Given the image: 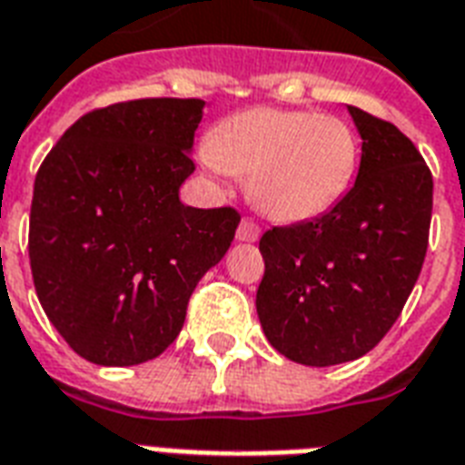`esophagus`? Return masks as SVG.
<instances>
[{
	"instance_id": "obj_1",
	"label": "esophagus",
	"mask_w": 465,
	"mask_h": 465,
	"mask_svg": "<svg viewBox=\"0 0 465 465\" xmlns=\"http://www.w3.org/2000/svg\"><path fill=\"white\" fill-rule=\"evenodd\" d=\"M236 239L246 241V243H253V241L261 239V229H258L251 219H241L239 229H236Z\"/></svg>"
}]
</instances>
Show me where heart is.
Returning a JSON list of instances; mask_svg holds the SVG:
<instances>
[{
    "label": "heart",
    "instance_id": "b5f03b06",
    "mask_svg": "<svg viewBox=\"0 0 465 465\" xmlns=\"http://www.w3.org/2000/svg\"><path fill=\"white\" fill-rule=\"evenodd\" d=\"M200 158L222 177H248L261 212L297 224L322 217L349 193L361 143L339 116L251 106L217 124Z\"/></svg>",
    "mask_w": 465,
    "mask_h": 465
}]
</instances>
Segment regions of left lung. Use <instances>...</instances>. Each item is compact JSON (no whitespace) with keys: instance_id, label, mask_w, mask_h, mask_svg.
<instances>
[{"instance_id":"left-lung-1","label":"left lung","mask_w":465,"mask_h":465,"mask_svg":"<svg viewBox=\"0 0 465 465\" xmlns=\"http://www.w3.org/2000/svg\"><path fill=\"white\" fill-rule=\"evenodd\" d=\"M363 141L356 183L312 222L272 226L258 243L256 310L265 339L302 366L366 356L420 278L431 222V173L410 138L346 106Z\"/></svg>"}]
</instances>
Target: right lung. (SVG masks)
I'll use <instances>...</instances> for the list:
<instances>
[{"label": "right lung", "instance_id": "obj_1", "mask_svg": "<svg viewBox=\"0 0 465 465\" xmlns=\"http://www.w3.org/2000/svg\"><path fill=\"white\" fill-rule=\"evenodd\" d=\"M202 99H134L77 119L35 175L28 258L41 307L77 356L138 366L185 324L239 226L180 202Z\"/></svg>", "mask_w": 465, "mask_h": 465}]
</instances>
